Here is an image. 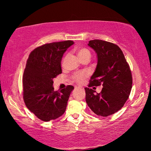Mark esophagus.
<instances>
[{
    "label": "esophagus",
    "instance_id": "esophagus-1",
    "mask_svg": "<svg viewBox=\"0 0 151 151\" xmlns=\"http://www.w3.org/2000/svg\"><path fill=\"white\" fill-rule=\"evenodd\" d=\"M81 89V88H78V87H75V89Z\"/></svg>",
    "mask_w": 151,
    "mask_h": 151
}]
</instances>
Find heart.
Listing matches in <instances>:
<instances>
[{
  "label": "heart",
  "instance_id": "b5f03b06",
  "mask_svg": "<svg viewBox=\"0 0 151 151\" xmlns=\"http://www.w3.org/2000/svg\"><path fill=\"white\" fill-rule=\"evenodd\" d=\"M76 54H77V55L81 60L90 59L91 52H89V50L88 49H86V48H81V49H78L77 51H76ZM88 75L89 74L87 72L78 73L75 74V75L73 76V79L74 81H76V82L81 83L84 78H87Z\"/></svg>",
  "mask_w": 151,
  "mask_h": 151
}]
</instances>
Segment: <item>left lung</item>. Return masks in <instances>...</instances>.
I'll return each instance as SVG.
<instances>
[{
    "instance_id": "8db88e82",
    "label": "left lung",
    "mask_w": 151,
    "mask_h": 151,
    "mask_svg": "<svg viewBox=\"0 0 151 151\" xmlns=\"http://www.w3.org/2000/svg\"><path fill=\"white\" fill-rule=\"evenodd\" d=\"M97 56V64L89 87L102 85L101 93L86 88V101L95 114L107 117L121 109L130 93L132 76L129 65L117 45L94 40L88 44Z\"/></svg>"
}]
</instances>
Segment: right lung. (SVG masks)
Masks as SVG:
<instances>
[{
	"label": "right lung",
	"instance_id": "right-lung-1",
	"mask_svg": "<svg viewBox=\"0 0 151 151\" xmlns=\"http://www.w3.org/2000/svg\"><path fill=\"white\" fill-rule=\"evenodd\" d=\"M73 41L45 44L30 52L22 78L24 103L31 112L43 121L62 116L67 107L73 86L54 91L53 78L62 73L61 62Z\"/></svg>",
	"mask_w": 151,
	"mask_h": 151
}]
</instances>
